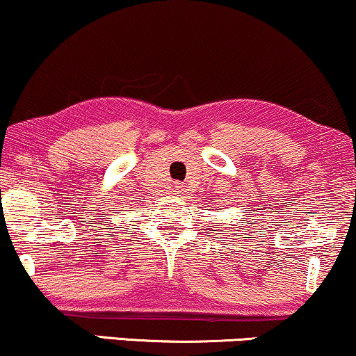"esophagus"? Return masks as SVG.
<instances>
[{
	"label": "esophagus",
	"mask_w": 356,
	"mask_h": 356,
	"mask_svg": "<svg viewBox=\"0 0 356 356\" xmlns=\"http://www.w3.org/2000/svg\"><path fill=\"white\" fill-rule=\"evenodd\" d=\"M174 192H175V194H182V192H184V186H181V184L175 182V184H174Z\"/></svg>",
	"instance_id": "34e87169"
}]
</instances>
